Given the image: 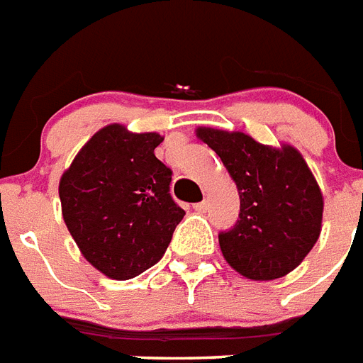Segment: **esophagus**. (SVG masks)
Masks as SVG:
<instances>
[{"instance_id":"obj_1","label":"esophagus","mask_w":363,"mask_h":363,"mask_svg":"<svg viewBox=\"0 0 363 363\" xmlns=\"http://www.w3.org/2000/svg\"><path fill=\"white\" fill-rule=\"evenodd\" d=\"M207 207H208V203L205 201V199H203V201H199V203H196V205H194V208H196V211H199V212H205V211H207Z\"/></svg>"}]
</instances>
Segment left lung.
I'll list each match as a JSON object with an SVG mask.
<instances>
[{"label": "left lung", "instance_id": "1", "mask_svg": "<svg viewBox=\"0 0 363 363\" xmlns=\"http://www.w3.org/2000/svg\"><path fill=\"white\" fill-rule=\"evenodd\" d=\"M240 194L237 223L220 231L223 257L250 279L281 278L298 267L320 235L323 194L302 155L272 149L242 132L197 128Z\"/></svg>", "mask_w": 363, "mask_h": 363}]
</instances>
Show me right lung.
I'll list each match as a JSON object with an SVG mask.
<instances>
[{
    "label": "right lung",
    "instance_id": "1",
    "mask_svg": "<svg viewBox=\"0 0 363 363\" xmlns=\"http://www.w3.org/2000/svg\"><path fill=\"white\" fill-rule=\"evenodd\" d=\"M162 141L155 132L104 126L61 177L65 223L108 278H135L158 263L184 216L169 194L172 169L155 156Z\"/></svg>",
    "mask_w": 363,
    "mask_h": 363
}]
</instances>
